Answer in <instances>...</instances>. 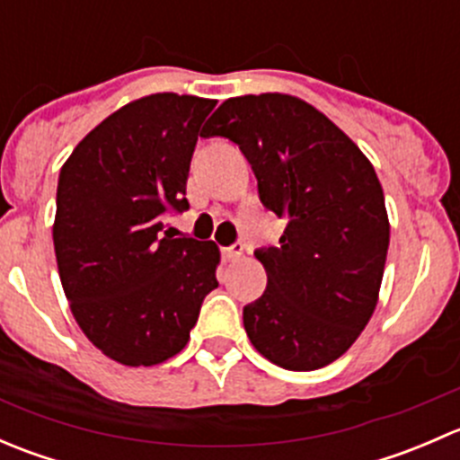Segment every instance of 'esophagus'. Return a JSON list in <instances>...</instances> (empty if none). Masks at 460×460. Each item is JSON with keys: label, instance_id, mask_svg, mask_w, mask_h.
Wrapping results in <instances>:
<instances>
[{"label": "esophagus", "instance_id": "1", "mask_svg": "<svg viewBox=\"0 0 460 460\" xmlns=\"http://www.w3.org/2000/svg\"><path fill=\"white\" fill-rule=\"evenodd\" d=\"M243 253H244V247L240 243H235V244H231V247L222 249V256H225V260H229V262H235V260H240V258H243Z\"/></svg>", "mask_w": 460, "mask_h": 460}]
</instances>
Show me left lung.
<instances>
[{
	"mask_svg": "<svg viewBox=\"0 0 460 460\" xmlns=\"http://www.w3.org/2000/svg\"><path fill=\"white\" fill-rule=\"evenodd\" d=\"M238 144L264 208L285 217L276 247L256 249L267 289L243 309L252 345L291 372L341 358L372 318L389 247L372 162L320 111L282 93L231 97L204 137Z\"/></svg>",
	"mask_w": 460,
	"mask_h": 460,
	"instance_id": "left-lung-1",
	"label": "left lung"
}]
</instances>
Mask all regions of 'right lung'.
Returning <instances> with one entry per match:
<instances>
[{"instance_id":"right-lung-1","label":"right lung","mask_w":460,"mask_h":460,"mask_svg":"<svg viewBox=\"0 0 460 460\" xmlns=\"http://www.w3.org/2000/svg\"><path fill=\"white\" fill-rule=\"evenodd\" d=\"M213 106L175 93L131 102L59 171L53 244L64 294L88 341L128 367L182 351L217 287L216 244L164 226L189 208V166Z\"/></svg>"}]
</instances>
